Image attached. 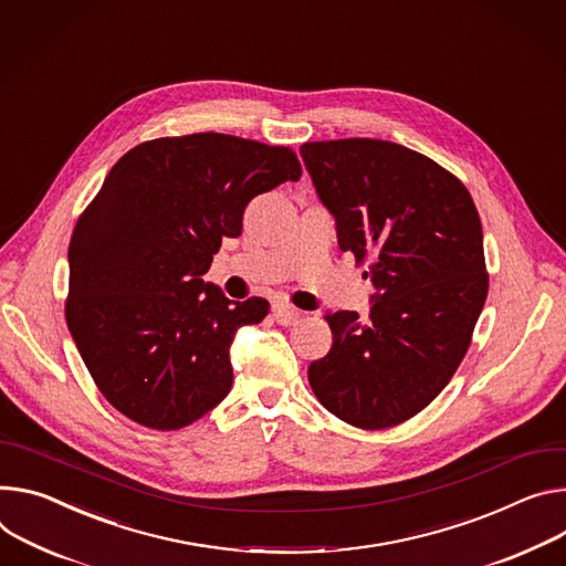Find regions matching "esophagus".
<instances>
[{"label": "esophagus", "mask_w": 566, "mask_h": 566, "mask_svg": "<svg viewBox=\"0 0 566 566\" xmlns=\"http://www.w3.org/2000/svg\"><path fill=\"white\" fill-rule=\"evenodd\" d=\"M273 316L280 325H293L297 318H300V312L295 310V306H291L289 302H273Z\"/></svg>", "instance_id": "obj_1"}]
</instances>
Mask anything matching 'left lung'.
I'll return each instance as SVG.
<instances>
[{"mask_svg":"<svg viewBox=\"0 0 566 566\" xmlns=\"http://www.w3.org/2000/svg\"><path fill=\"white\" fill-rule=\"evenodd\" d=\"M300 156L340 250L370 262L377 289L370 321L325 316L334 343L310 366L312 390L352 427H397L449 384L485 304L476 205L453 174L395 142H306Z\"/></svg>","mask_w":566,"mask_h":566,"instance_id":"8db88e82","label":"left lung"}]
</instances>
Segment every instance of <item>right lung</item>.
I'll use <instances>...</instances> for the list:
<instances>
[{
	"instance_id": "1",
	"label": "right lung",
	"mask_w": 566,
	"mask_h": 566,
	"mask_svg": "<svg viewBox=\"0 0 566 566\" xmlns=\"http://www.w3.org/2000/svg\"><path fill=\"white\" fill-rule=\"evenodd\" d=\"M300 176L291 148L223 133L150 139L111 169L72 232L65 318L128 420L176 431L226 399L232 338L269 302H230L202 275L245 205Z\"/></svg>"
}]
</instances>
